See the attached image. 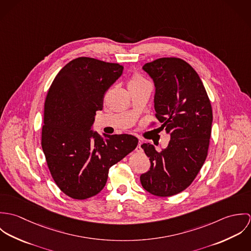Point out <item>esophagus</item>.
<instances>
[{
	"label": "esophagus",
	"mask_w": 251,
	"mask_h": 251,
	"mask_svg": "<svg viewBox=\"0 0 251 251\" xmlns=\"http://www.w3.org/2000/svg\"><path fill=\"white\" fill-rule=\"evenodd\" d=\"M141 145H142V142L139 140V141H138V145H137V148H136V151H142Z\"/></svg>",
	"instance_id": "esophagus-1"
}]
</instances>
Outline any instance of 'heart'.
<instances>
[{
    "label": "heart",
    "mask_w": 251,
    "mask_h": 251,
    "mask_svg": "<svg viewBox=\"0 0 251 251\" xmlns=\"http://www.w3.org/2000/svg\"><path fill=\"white\" fill-rule=\"evenodd\" d=\"M148 83V81L146 79H144L142 76L139 75H134L132 76V78L130 79V81L128 82V89L130 88H136L139 86H142L144 84Z\"/></svg>",
    "instance_id": "heart-1"
}]
</instances>
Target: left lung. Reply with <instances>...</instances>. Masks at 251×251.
I'll use <instances>...</instances> for the list:
<instances>
[{"instance_id":"1","label":"left lung","mask_w":251,"mask_h":251,"mask_svg":"<svg viewBox=\"0 0 251 251\" xmlns=\"http://www.w3.org/2000/svg\"><path fill=\"white\" fill-rule=\"evenodd\" d=\"M143 70L154 83L155 117L171 139L160 151L151 144L141 146L151 167L140 181L152 195L172 196L191 184L206 160L212 105L199 75L185 61L160 58Z\"/></svg>"}]
</instances>
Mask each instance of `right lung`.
Segmentation results:
<instances>
[{"instance_id": "right-lung-1", "label": "right lung", "mask_w": 251, "mask_h": 251, "mask_svg": "<svg viewBox=\"0 0 251 251\" xmlns=\"http://www.w3.org/2000/svg\"><path fill=\"white\" fill-rule=\"evenodd\" d=\"M123 70L119 64L80 57L59 72L47 93L41 147L52 178L73 199L84 200L100 192L109 168L138 144L129 134H103V139L92 130L105 92Z\"/></svg>"}]
</instances>
